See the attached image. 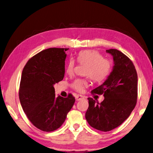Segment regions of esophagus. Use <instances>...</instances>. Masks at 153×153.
<instances>
[{
  "label": "esophagus",
  "mask_w": 153,
  "mask_h": 153,
  "mask_svg": "<svg viewBox=\"0 0 153 153\" xmlns=\"http://www.w3.org/2000/svg\"><path fill=\"white\" fill-rule=\"evenodd\" d=\"M85 98L82 95H80V94H78V95H76V101H80L81 100H83Z\"/></svg>",
  "instance_id": "esophagus-1"
}]
</instances>
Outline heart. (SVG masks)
<instances>
[{"label": "heart", "instance_id": "b5f03b06", "mask_svg": "<svg viewBox=\"0 0 153 153\" xmlns=\"http://www.w3.org/2000/svg\"><path fill=\"white\" fill-rule=\"evenodd\" d=\"M77 60L80 64L85 65V75L88 76L95 82L103 81L108 75L111 69V62L107 59L103 58L102 55L94 50L81 51L77 56ZM75 67L73 59L68 61L66 66L68 74H72ZM88 85L87 79H77L72 84V87L77 92H82Z\"/></svg>", "mask_w": 153, "mask_h": 153}]
</instances>
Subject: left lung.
Masks as SVG:
<instances>
[{"label":"left lung","instance_id":"1","mask_svg":"<svg viewBox=\"0 0 153 153\" xmlns=\"http://www.w3.org/2000/svg\"><path fill=\"white\" fill-rule=\"evenodd\" d=\"M113 57L112 72L104 83L92 91L102 94L104 100L96 102L88 97L86 120L93 128L110 131L128 118L134 108L138 96V76L130 59L116 49L107 50Z\"/></svg>","mask_w":153,"mask_h":153}]
</instances>
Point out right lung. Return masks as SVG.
<instances>
[{"label":"right lung","mask_w":153,"mask_h":153,"mask_svg":"<svg viewBox=\"0 0 153 153\" xmlns=\"http://www.w3.org/2000/svg\"><path fill=\"white\" fill-rule=\"evenodd\" d=\"M67 48H52L41 51L23 68L19 100L23 111L35 127L45 132L59 128L75 102L55 94L54 85L63 79Z\"/></svg>","instance_id":"obj_1"}]
</instances>
